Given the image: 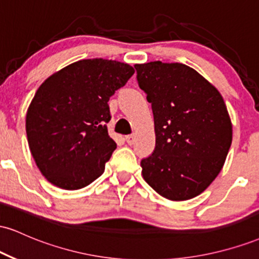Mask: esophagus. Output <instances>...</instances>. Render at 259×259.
Returning a JSON list of instances; mask_svg holds the SVG:
<instances>
[{
  "label": "esophagus",
  "instance_id": "obj_1",
  "mask_svg": "<svg viewBox=\"0 0 259 259\" xmlns=\"http://www.w3.org/2000/svg\"><path fill=\"white\" fill-rule=\"evenodd\" d=\"M125 140H126L127 144L133 145L134 142H135V135H126L125 136Z\"/></svg>",
  "mask_w": 259,
  "mask_h": 259
}]
</instances>
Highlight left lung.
<instances>
[{
	"instance_id": "left-lung-1",
	"label": "left lung",
	"mask_w": 259,
	"mask_h": 259,
	"mask_svg": "<svg viewBox=\"0 0 259 259\" xmlns=\"http://www.w3.org/2000/svg\"><path fill=\"white\" fill-rule=\"evenodd\" d=\"M135 69L156 133L153 153L141 160L142 177L168 200L194 198L215 179L230 148L233 125L224 100L185 64L156 61Z\"/></svg>"
}]
</instances>
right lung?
Returning <instances> with one entry per match:
<instances>
[{
	"label": "right lung",
	"instance_id": "obj_1",
	"mask_svg": "<svg viewBox=\"0 0 259 259\" xmlns=\"http://www.w3.org/2000/svg\"><path fill=\"white\" fill-rule=\"evenodd\" d=\"M134 73L132 65L118 61L82 59L40 85L25 129L32 158L50 183L78 190L103 174L117 148L107 130L109 97Z\"/></svg>",
	"mask_w": 259,
	"mask_h": 259
}]
</instances>
